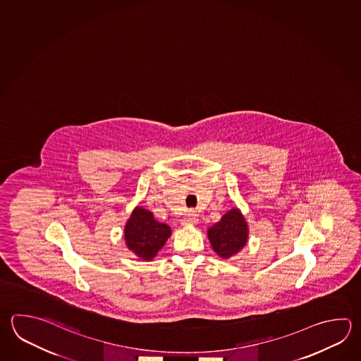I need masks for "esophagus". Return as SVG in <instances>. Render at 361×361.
Here are the masks:
<instances>
[{"mask_svg": "<svg viewBox=\"0 0 361 361\" xmlns=\"http://www.w3.org/2000/svg\"><path fill=\"white\" fill-rule=\"evenodd\" d=\"M198 215L195 212H188L183 216L182 219V224L183 226H188V224H197Z\"/></svg>", "mask_w": 361, "mask_h": 361, "instance_id": "esophagus-1", "label": "esophagus"}]
</instances>
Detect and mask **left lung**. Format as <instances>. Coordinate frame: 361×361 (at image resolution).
Masks as SVG:
<instances>
[{
	"instance_id": "left-lung-1",
	"label": "left lung",
	"mask_w": 361,
	"mask_h": 361,
	"mask_svg": "<svg viewBox=\"0 0 361 361\" xmlns=\"http://www.w3.org/2000/svg\"><path fill=\"white\" fill-rule=\"evenodd\" d=\"M212 248L223 259L237 254L247 242V223L240 210L233 209L207 232Z\"/></svg>"
}]
</instances>
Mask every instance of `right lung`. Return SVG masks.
I'll return each instance as SVG.
<instances>
[{
  "label": "right lung",
  "mask_w": 361,
  "mask_h": 361,
  "mask_svg": "<svg viewBox=\"0 0 361 361\" xmlns=\"http://www.w3.org/2000/svg\"><path fill=\"white\" fill-rule=\"evenodd\" d=\"M170 226L154 219L152 212L137 207L124 229L126 243L142 260L151 262L169 238Z\"/></svg>",
  "instance_id": "right-lung-1"
}]
</instances>
